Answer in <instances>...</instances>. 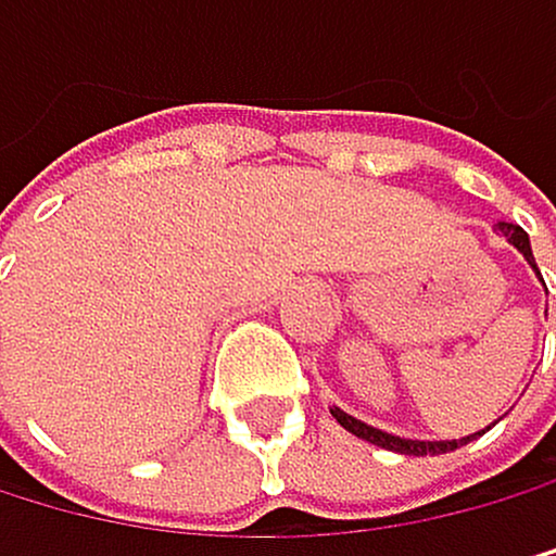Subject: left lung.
I'll list each match as a JSON object with an SVG mask.
<instances>
[{
  "mask_svg": "<svg viewBox=\"0 0 556 556\" xmlns=\"http://www.w3.org/2000/svg\"><path fill=\"white\" fill-rule=\"evenodd\" d=\"M497 232L505 236V240L519 250V254L526 257V264L533 267V271L540 275V267H536V261H533V247H529V236H526V229L522 226H511V223H497ZM330 414L338 418V425L341 428H348L351 435H358V439H365V442H372V445H379V448H390V453H400V456H439V453H453V448H459V445H467V442H473L477 435H484V431L491 428H484V431H473V435H467V439H442V442H421V439H400V435H390V431H382V428H372V425H365V421H358V418H351L348 410H341V407H330Z\"/></svg>",
  "mask_w": 556,
  "mask_h": 556,
  "instance_id": "1",
  "label": "left lung"
}]
</instances>
